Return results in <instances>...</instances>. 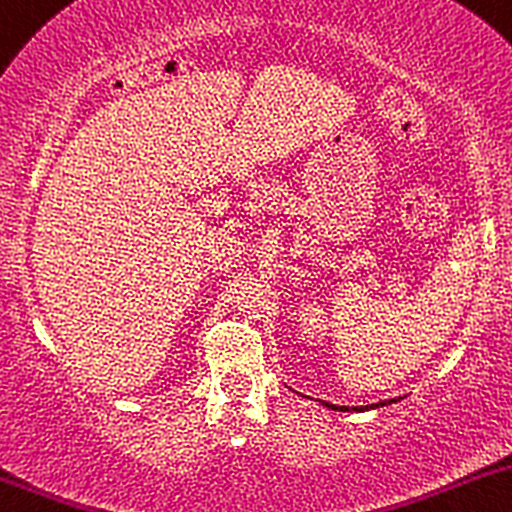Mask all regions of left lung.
Instances as JSON below:
<instances>
[{"mask_svg":"<svg viewBox=\"0 0 512 512\" xmlns=\"http://www.w3.org/2000/svg\"><path fill=\"white\" fill-rule=\"evenodd\" d=\"M389 402H397V399H389ZM323 407H328V409H335V412H362V409H374V407H384V402L382 404H370V407H337V404H328V402H323Z\"/></svg>","mask_w":512,"mask_h":512,"instance_id":"8db88e82","label":"left lung"}]
</instances>
